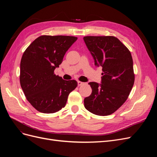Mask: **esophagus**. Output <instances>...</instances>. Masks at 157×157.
<instances>
[{"mask_svg":"<svg viewBox=\"0 0 157 157\" xmlns=\"http://www.w3.org/2000/svg\"><path fill=\"white\" fill-rule=\"evenodd\" d=\"M84 84H85L84 82L78 81V86H82V85H84Z\"/></svg>","mask_w":157,"mask_h":157,"instance_id":"34e87169","label":"esophagus"}]
</instances>
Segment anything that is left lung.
<instances>
[{
    "mask_svg": "<svg viewBox=\"0 0 157 157\" xmlns=\"http://www.w3.org/2000/svg\"><path fill=\"white\" fill-rule=\"evenodd\" d=\"M94 59L102 67L101 83L89 82L92 92L84 98V107L94 115L107 116L115 112L126 101L134 83L130 52L113 36L83 38Z\"/></svg>",
    "mask_w": 157,
    "mask_h": 157,
    "instance_id": "1",
    "label": "left lung"
}]
</instances>
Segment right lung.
<instances>
[{"label": "right lung", "mask_w": 157, "mask_h": 157, "mask_svg": "<svg viewBox=\"0 0 157 157\" xmlns=\"http://www.w3.org/2000/svg\"><path fill=\"white\" fill-rule=\"evenodd\" d=\"M77 40L71 36L42 35L27 47L20 63L21 87L38 111L54 113L65 107L69 94L77 86L54 74L63 57Z\"/></svg>", "instance_id": "right-lung-1"}]
</instances>
